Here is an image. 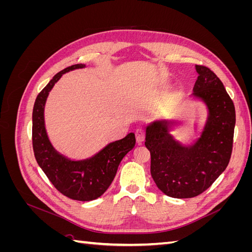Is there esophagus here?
<instances>
[{"instance_id": "obj_1", "label": "esophagus", "mask_w": 252, "mask_h": 252, "mask_svg": "<svg viewBox=\"0 0 252 252\" xmlns=\"http://www.w3.org/2000/svg\"><path fill=\"white\" fill-rule=\"evenodd\" d=\"M135 138H136V142H138L139 144H141L142 142H144L145 140V132L143 129H138V130L135 131Z\"/></svg>"}]
</instances>
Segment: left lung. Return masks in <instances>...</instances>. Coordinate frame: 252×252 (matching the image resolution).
<instances>
[{"instance_id": "1", "label": "left lung", "mask_w": 252, "mask_h": 252, "mask_svg": "<svg viewBox=\"0 0 252 252\" xmlns=\"http://www.w3.org/2000/svg\"><path fill=\"white\" fill-rule=\"evenodd\" d=\"M195 70L199 77L192 97L207 110L199 138L189 145L175 140L170 121L157 120L146 126L151 177L163 193L175 199H189L208 189L226 169L232 152L233 102L215 72L200 65Z\"/></svg>"}]
</instances>
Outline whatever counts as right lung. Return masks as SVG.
I'll use <instances>...</instances> for the list:
<instances>
[{"label":"right lung","mask_w":252,"mask_h":252,"mask_svg":"<svg viewBox=\"0 0 252 252\" xmlns=\"http://www.w3.org/2000/svg\"><path fill=\"white\" fill-rule=\"evenodd\" d=\"M85 67V64H75L57 73L36 96L32 111V146L37 164L61 193L82 202L95 200L108 189L121 161L135 145L134 133L130 132L83 159H71L52 146L44 118L49 93L64 73Z\"/></svg>","instance_id":"obj_1"}]
</instances>
